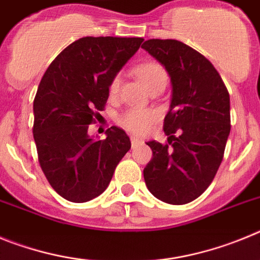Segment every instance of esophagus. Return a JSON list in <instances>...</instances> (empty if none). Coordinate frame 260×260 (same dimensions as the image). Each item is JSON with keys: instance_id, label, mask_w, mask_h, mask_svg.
<instances>
[{"instance_id": "obj_1", "label": "esophagus", "mask_w": 260, "mask_h": 260, "mask_svg": "<svg viewBox=\"0 0 260 260\" xmlns=\"http://www.w3.org/2000/svg\"><path fill=\"white\" fill-rule=\"evenodd\" d=\"M130 139H132V146L133 147H137L138 144L142 143L141 139H139V138H137V137H132V138H130Z\"/></svg>"}]
</instances>
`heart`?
<instances>
[{
	"instance_id": "obj_1",
	"label": "heart",
	"mask_w": 260,
	"mask_h": 260,
	"mask_svg": "<svg viewBox=\"0 0 260 260\" xmlns=\"http://www.w3.org/2000/svg\"><path fill=\"white\" fill-rule=\"evenodd\" d=\"M135 74L148 91L162 87L165 88L168 83L167 70L157 62H146L135 69ZM119 77H114L109 84L110 96H114L119 91ZM157 118V113L152 109H132L127 110L118 117V123L133 134H144L150 126Z\"/></svg>"
}]
</instances>
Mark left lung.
<instances>
[{
	"mask_svg": "<svg viewBox=\"0 0 260 260\" xmlns=\"http://www.w3.org/2000/svg\"><path fill=\"white\" fill-rule=\"evenodd\" d=\"M142 48L164 66L172 82L162 126L168 143L147 142L152 158L144 181L165 203H190L206 191L222 161L231 133L229 92L212 63L189 45L151 39Z\"/></svg>",
	"mask_w": 260,
	"mask_h": 260,
	"instance_id": "left-lung-1",
	"label": "left lung"
}]
</instances>
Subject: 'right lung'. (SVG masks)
<instances>
[{
  "mask_svg": "<svg viewBox=\"0 0 260 260\" xmlns=\"http://www.w3.org/2000/svg\"><path fill=\"white\" fill-rule=\"evenodd\" d=\"M144 39L87 36L66 47L41 78L34 100V139L48 182L66 201L84 203L104 192L132 143L112 126L93 141L95 122L109 84Z\"/></svg>",
  "mask_w": 260,
  "mask_h": 260,
  "instance_id": "right-lung-1",
  "label": "right lung"
}]
</instances>
